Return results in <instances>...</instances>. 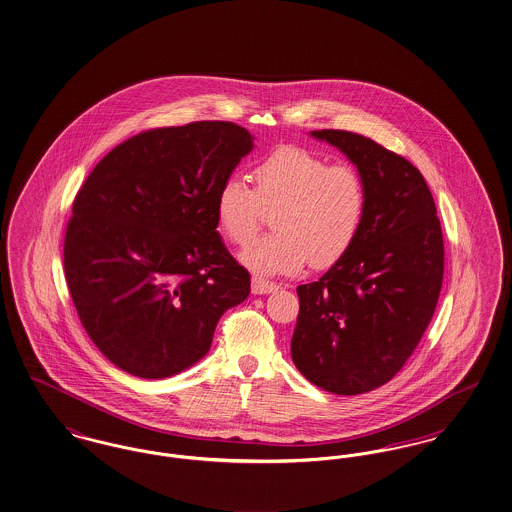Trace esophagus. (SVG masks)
Masks as SVG:
<instances>
[{
	"label": "esophagus",
	"instance_id": "esophagus-1",
	"mask_svg": "<svg viewBox=\"0 0 512 512\" xmlns=\"http://www.w3.org/2000/svg\"><path fill=\"white\" fill-rule=\"evenodd\" d=\"M275 290H279V285L266 281L262 277H252V294H269Z\"/></svg>",
	"mask_w": 512,
	"mask_h": 512
}]
</instances>
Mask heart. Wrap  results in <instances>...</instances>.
<instances>
[{"label": "heart", "instance_id": "obj_1", "mask_svg": "<svg viewBox=\"0 0 512 512\" xmlns=\"http://www.w3.org/2000/svg\"><path fill=\"white\" fill-rule=\"evenodd\" d=\"M254 191L243 179L227 178L214 202L223 237L243 246L256 235L262 208H275V233L241 252V262L260 275L298 273L340 262L359 237L367 210L365 181L352 166H331L327 158L298 145H285L260 160Z\"/></svg>", "mask_w": 512, "mask_h": 512}]
</instances>
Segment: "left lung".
<instances>
[{"label":"left lung","mask_w":512,"mask_h":512,"mask_svg":"<svg viewBox=\"0 0 512 512\" xmlns=\"http://www.w3.org/2000/svg\"><path fill=\"white\" fill-rule=\"evenodd\" d=\"M310 135L356 166L367 210L350 252L296 289L290 354L315 386L356 396L386 384L417 348L442 290L444 237L432 193L409 160L352 132Z\"/></svg>","instance_id":"obj_1"}]
</instances>
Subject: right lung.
Here are the masks:
<instances>
[{"label": "right lung", "mask_w": 512, "mask_h": 512, "mask_svg": "<svg viewBox=\"0 0 512 512\" xmlns=\"http://www.w3.org/2000/svg\"><path fill=\"white\" fill-rule=\"evenodd\" d=\"M252 149L233 122L156 128L114 147L78 191L65 277L86 333L118 369L178 375L245 302L250 275L216 231L214 202Z\"/></svg>", "instance_id": "add662e5"}]
</instances>
